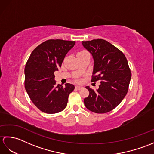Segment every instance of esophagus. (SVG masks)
I'll use <instances>...</instances> for the list:
<instances>
[{
    "label": "esophagus",
    "instance_id": "esophagus-1",
    "mask_svg": "<svg viewBox=\"0 0 154 154\" xmlns=\"http://www.w3.org/2000/svg\"><path fill=\"white\" fill-rule=\"evenodd\" d=\"M75 88H76V89H77V90H80V89H82L83 87H81V86H76V87H75Z\"/></svg>",
    "mask_w": 154,
    "mask_h": 154
}]
</instances>
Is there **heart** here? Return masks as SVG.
Listing matches in <instances>:
<instances>
[{"mask_svg": "<svg viewBox=\"0 0 154 154\" xmlns=\"http://www.w3.org/2000/svg\"><path fill=\"white\" fill-rule=\"evenodd\" d=\"M80 52H86V51H84V50L83 51H79V53H80Z\"/></svg>", "mask_w": 154, "mask_h": 154, "instance_id": "heart-1", "label": "heart"}]
</instances>
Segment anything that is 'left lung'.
Wrapping results in <instances>:
<instances>
[{
	"label": "left lung",
	"instance_id": "obj_1",
	"mask_svg": "<svg viewBox=\"0 0 154 154\" xmlns=\"http://www.w3.org/2000/svg\"><path fill=\"white\" fill-rule=\"evenodd\" d=\"M92 54L94 67L91 82L100 81L97 91L87 86L89 95L85 98L86 108L93 112H109L119 105L128 93L131 71L125 55L103 39L82 42Z\"/></svg>",
	"mask_w": 154,
	"mask_h": 154
}]
</instances>
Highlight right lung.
<instances>
[{"instance_id": "1", "label": "right lung", "mask_w": 154, "mask_h": 154, "mask_svg": "<svg viewBox=\"0 0 154 154\" xmlns=\"http://www.w3.org/2000/svg\"><path fill=\"white\" fill-rule=\"evenodd\" d=\"M75 41L48 40L35 48L24 69L25 89L32 102L39 110L55 114L67 106L73 85H56L54 72L61 67L65 55L74 46Z\"/></svg>"}]
</instances>
